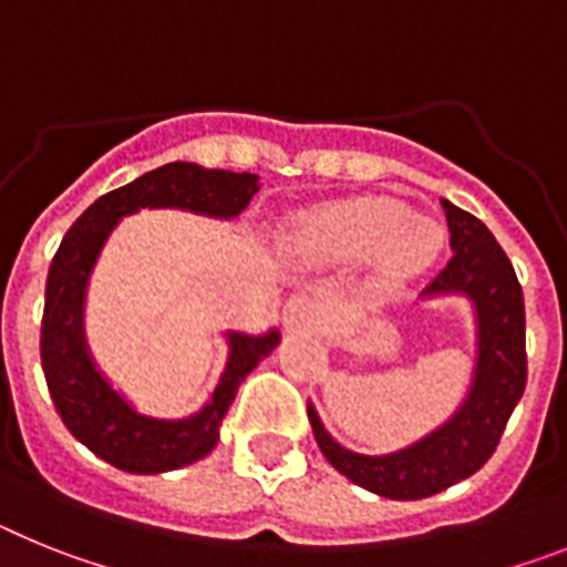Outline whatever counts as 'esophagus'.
<instances>
[{"mask_svg": "<svg viewBox=\"0 0 567 567\" xmlns=\"http://www.w3.org/2000/svg\"><path fill=\"white\" fill-rule=\"evenodd\" d=\"M319 319V305L313 302L311 297H290L288 305H285V324L290 331H311L317 328Z\"/></svg>", "mask_w": 567, "mask_h": 567, "instance_id": "34e87169", "label": "esophagus"}]
</instances>
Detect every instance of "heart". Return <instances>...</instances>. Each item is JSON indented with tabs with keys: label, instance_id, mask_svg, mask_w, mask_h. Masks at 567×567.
I'll list each match as a JSON object with an SVG mask.
<instances>
[{
	"label": "heart",
	"instance_id": "obj_1",
	"mask_svg": "<svg viewBox=\"0 0 567 567\" xmlns=\"http://www.w3.org/2000/svg\"><path fill=\"white\" fill-rule=\"evenodd\" d=\"M293 250L311 265H365L391 288L425 270L440 256V223L411 214L405 202L385 196L331 202L305 210L293 223Z\"/></svg>",
	"mask_w": 567,
	"mask_h": 567
}]
</instances>
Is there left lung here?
I'll list each match as a JSON object with an SVG mask.
<instances>
[{"mask_svg":"<svg viewBox=\"0 0 567 567\" xmlns=\"http://www.w3.org/2000/svg\"><path fill=\"white\" fill-rule=\"evenodd\" d=\"M451 230V262L420 299L465 297L474 308L476 362L467 396L445 425L393 454H357L324 431L317 408L308 420L324 460L353 485L388 499H425L476 474L502 440L528 382L525 302L514 265L474 214L442 199Z\"/></svg>","mask_w":567,"mask_h":567,"instance_id":"8db88e82","label":"left lung"}]
</instances>
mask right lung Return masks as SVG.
<instances>
[{
  "label": "right lung",
  "mask_w": 567,
  "mask_h": 567,
  "mask_svg": "<svg viewBox=\"0 0 567 567\" xmlns=\"http://www.w3.org/2000/svg\"><path fill=\"white\" fill-rule=\"evenodd\" d=\"M259 190L256 174L208 171L194 162H171L122 188L100 196L79 216L53 256L42 313V371L68 431L100 460L127 474H165L214 451L219 425L236 391L259 359L279 344V331H228V365L202 411L185 420H156L136 411L93 362L85 342V290L91 270L122 216L140 208H179L234 219Z\"/></svg>",
  "instance_id": "right-lung-1"
}]
</instances>
